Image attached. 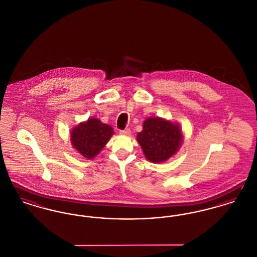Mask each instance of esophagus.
<instances>
[{"label":"esophagus","mask_w":257,"mask_h":257,"mask_svg":"<svg viewBox=\"0 0 257 257\" xmlns=\"http://www.w3.org/2000/svg\"><path fill=\"white\" fill-rule=\"evenodd\" d=\"M130 134H131L130 129H125L123 131H120V135H122V136H130Z\"/></svg>","instance_id":"obj_1"}]
</instances>
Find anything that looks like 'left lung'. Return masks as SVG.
<instances>
[{"label":"left lung","mask_w":257,"mask_h":257,"mask_svg":"<svg viewBox=\"0 0 257 257\" xmlns=\"http://www.w3.org/2000/svg\"><path fill=\"white\" fill-rule=\"evenodd\" d=\"M180 124L159 117L150 116L143 124V131L137 135L147 160L154 164L164 163L173 157L183 144Z\"/></svg>","instance_id":"obj_1"}]
</instances>
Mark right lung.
Masks as SVG:
<instances>
[{
    "mask_svg": "<svg viewBox=\"0 0 257 257\" xmlns=\"http://www.w3.org/2000/svg\"><path fill=\"white\" fill-rule=\"evenodd\" d=\"M113 134L111 126L96 117H89L71 129L70 143L84 158L91 160L102 151Z\"/></svg>",
    "mask_w": 257,
    "mask_h": 257,
    "instance_id": "1",
    "label": "right lung"
}]
</instances>
